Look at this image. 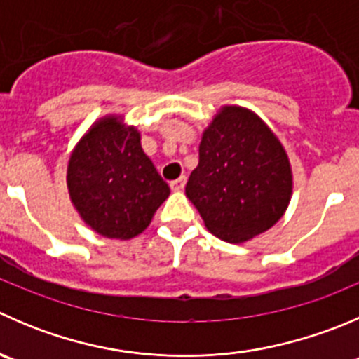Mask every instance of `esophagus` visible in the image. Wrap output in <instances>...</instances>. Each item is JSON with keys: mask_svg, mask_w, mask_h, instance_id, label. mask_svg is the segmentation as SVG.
Wrapping results in <instances>:
<instances>
[{"mask_svg": "<svg viewBox=\"0 0 359 359\" xmlns=\"http://www.w3.org/2000/svg\"><path fill=\"white\" fill-rule=\"evenodd\" d=\"M186 177H179V179L177 180H172V182H170V187H172V191H175V193H179V191H182L184 189V186H186Z\"/></svg>", "mask_w": 359, "mask_h": 359, "instance_id": "34e87169", "label": "esophagus"}]
</instances>
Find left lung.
<instances>
[{"label":"left lung","mask_w":359,"mask_h":359,"mask_svg":"<svg viewBox=\"0 0 359 359\" xmlns=\"http://www.w3.org/2000/svg\"><path fill=\"white\" fill-rule=\"evenodd\" d=\"M293 189L290 159L270 128L240 107H224L205 130L186 196L208 231L240 243L272 228Z\"/></svg>","instance_id":"8db88e82"}]
</instances>
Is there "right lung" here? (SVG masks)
I'll list each match as a JSON object with an SVG mask.
<instances>
[{"label":"right lung","instance_id":"obj_1","mask_svg":"<svg viewBox=\"0 0 359 359\" xmlns=\"http://www.w3.org/2000/svg\"><path fill=\"white\" fill-rule=\"evenodd\" d=\"M66 182L80 217L107 238L137 236L170 194L142 151L137 128H126L119 117H105L80 140Z\"/></svg>","mask_w":359,"mask_h":359}]
</instances>
